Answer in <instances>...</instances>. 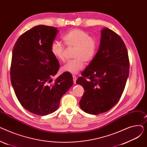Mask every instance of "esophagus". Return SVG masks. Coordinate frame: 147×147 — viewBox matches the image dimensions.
Segmentation results:
<instances>
[{
  "label": "esophagus",
  "mask_w": 147,
  "mask_h": 147,
  "mask_svg": "<svg viewBox=\"0 0 147 147\" xmlns=\"http://www.w3.org/2000/svg\"><path fill=\"white\" fill-rule=\"evenodd\" d=\"M73 82H74V83L76 84V80H77V78L76 76H73Z\"/></svg>",
  "instance_id": "esophagus-1"
}]
</instances>
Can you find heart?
Wrapping results in <instances>:
<instances>
[{
	"label": "heart",
	"mask_w": 147,
	"mask_h": 147,
	"mask_svg": "<svg viewBox=\"0 0 147 147\" xmlns=\"http://www.w3.org/2000/svg\"><path fill=\"white\" fill-rule=\"evenodd\" d=\"M62 39L68 47H75L73 53L75 59L67 62L61 70L72 74H78L84 67V61L89 63L95 57L97 51L96 41L87 32L78 28L69 30L63 36ZM64 50V46L58 41L52 42L51 53L59 61L65 59Z\"/></svg>",
	"instance_id": "heart-1"
}]
</instances>
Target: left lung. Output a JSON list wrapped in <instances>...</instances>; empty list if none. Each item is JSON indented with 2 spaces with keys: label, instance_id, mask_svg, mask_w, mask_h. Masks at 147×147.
Returning <instances> with one entry per match:
<instances>
[{
  "label": "left lung",
  "instance_id": "left-lung-1",
  "mask_svg": "<svg viewBox=\"0 0 147 147\" xmlns=\"http://www.w3.org/2000/svg\"><path fill=\"white\" fill-rule=\"evenodd\" d=\"M129 73L124 42L113 30L104 28L95 57L76 81L85 90L79 102L81 109L96 115L112 109L124 91Z\"/></svg>",
  "mask_w": 147,
  "mask_h": 147
}]
</instances>
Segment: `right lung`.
I'll list each match as a JSON object with an SVG mask.
<instances>
[{"label":"right lung","instance_id":"1","mask_svg":"<svg viewBox=\"0 0 147 147\" xmlns=\"http://www.w3.org/2000/svg\"><path fill=\"white\" fill-rule=\"evenodd\" d=\"M58 32L54 27L35 26L23 33L13 48L10 74L15 94L26 110L36 115L55 111L73 83L72 75L67 72L53 82L51 79L59 68L51 51Z\"/></svg>","mask_w":147,"mask_h":147}]
</instances>
